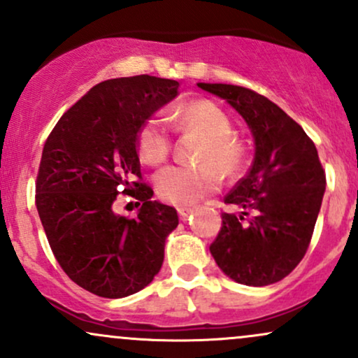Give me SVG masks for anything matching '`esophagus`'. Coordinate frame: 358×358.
Here are the masks:
<instances>
[{
	"instance_id": "esophagus-1",
	"label": "esophagus",
	"mask_w": 358,
	"mask_h": 358,
	"mask_svg": "<svg viewBox=\"0 0 358 358\" xmlns=\"http://www.w3.org/2000/svg\"><path fill=\"white\" fill-rule=\"evenodd\" d=\"M188 215H190V208H187V207L178 208V217H180V220H187Z\"/></svg>"
}]
</instances>
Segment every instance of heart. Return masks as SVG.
I'll list each match as a JSON object with an SVG mask.
<instances>
[{
    "label": "heart",
    "mask_w": 358,
    "mask_h": 358,
    "mask_svg": "<svg viewBox=\"0 0 358 358\" xmlns=\"http://www.w3.org/2000/svg\"><path fill=\"white\" fill-rule=\"evenodd\" d=\"M175 127L180 133L203 138L195 153L196 166L176 165L156 176V193L173 207H188L208 193L219 190L222 176L234 178L244 170L248 146L234 133L231 117L212 101H190L175 110ZM138 153L148 165L165 163L173 151V134L165 119L151 116L143 122L136 138Z\"/></svg>",
    "instance_id": "b5f03b06"
}]
</instances>
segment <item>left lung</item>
<instances>
[{
    "label": "left lung",
    "instance_id": "left-lung-1",
    "mask_svg": "<svg viewBox=\"0 0 358 358\" xmlns=\"http://www.w3.org/2000/svg\"><path fill=\"white\" fill-rule=\"evenodd\" d=\"M245 119L256 156L244 178L225 195L210 252L234 281L268 286L286 278L305 257L322 207L327 176L315 143L268 97L231 84H199Z\"/></svg>",
    "mask_w": 358,
    "mask_h": 358
}]
</instances>
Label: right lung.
<instances>
[{
  "label": "right lung",
  "instance_id": "obj_1",
  "mask_svg": "<svg viewBox=\"0 0 358 358\" xmlns=\"http://www.w3.org/2000/svg\"><path fill=\"white\" fill-rule=\"evenodd\" d=\"M180 84L151 76L97 84L59 119L45 141L35 205L64 273L89 293L124 298L162 269L165 239L178 225L173 207L151 200L143 183L138 131L178 96ZM119 192L140 205L115 213Z\"/></svg>",
  "mask_w": 358,
  "mask_h": 358
}]
</instances>
